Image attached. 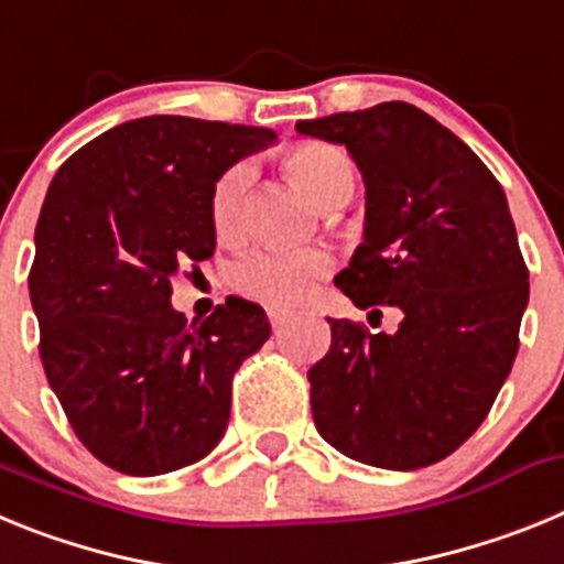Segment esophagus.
<instances>
[{"label": "esophagus", "instance_id": "obj_1", "mask_svg": "<svg viewBox=\"0 0 564 564\" xmlns=\"http://www.w3.org/2000/svg\"><path fill=\"white\" fill-rule=\"evenodd\" d=\"M268 318H271L273 330H282V327L288 325V318H291V313L279 311V307H268Z\"/></svg>", "mask_w": 564, "mask_h": 564}]
</instances>
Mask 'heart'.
<instances>
[{"mask_svg":"<svg viewBox=\"0 0 564 564\" xmlns=\"http://www.w3.org/2000/svg\"><path fill=\"white\" fill-rule=\"evenodd\" d=\"M282 166L296 188L313 203H322L327 194L344 183L356 181L350 154L341 147L325 141L293 143L282 154ZM248 169L242 163L220 174L212 192V226L220 239H237L246 220ZM333 259L322 248H276L265 246L246 253L231 271V282L239 293L257 299L262 305L291 307L311 291L318 276L330 271Z\"/></svg>","mask_w":564,"mask_h":564,"instance_id":"obj_1","label":"heart"}]
</instances>
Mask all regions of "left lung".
<instances>
[{"mask_svg": "<svg viewBox=\"0 0 564 564\" xmlns=\"http://www.w3.org/2000/svg\"><path fill=\"white\" fill-rule=\"evenodd\" d=\"M296 132L347 147L367 186L364 242L336 285L361 311L403 313L392 336L327 318L330 350L307 372L318 435L378 468L432 466L486 421L520 347L528 268L506 194L412 104L299 121Z\"/></svg>", "mask_w": 564, "mask_h": 564, "instance_id": "left-lung-1", "label": "left lung"}]
</instances>
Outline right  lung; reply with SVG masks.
<instances>
[{"label": "right lung", "mask_w": 564, "mask_h": 564, "mask_svg": "<svg viewBox=\"0 0 564 564\" xmlns=\"http://www.w3.org/2000/svg\"><path fill=\"white\" fill-rule=\"evenodd\" d=\"M273 141L262 127L149 115L98 134L50 183L28 276L39 356L104 466L166 475L226 435L234 372L271 325L237 296L188 325L172 279L214 253V183Z\"/></svg>", "instance_id": "obj_1"}]
</instances>
